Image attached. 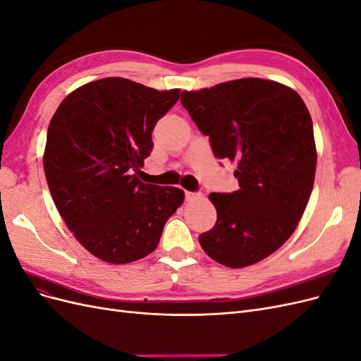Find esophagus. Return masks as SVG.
I'll return each instance as SVG.
<instances>
[{"label":"esophagus","instance_id":"34e87169","mask_svg":"<svg viewBox=\"0 0 361 361\" xmlns=\"http://www.w3.org/2000/svg\"><path fill=\"white\" fill-rule=\"evenodd\" d=\"M200 195H202L200 192H190V191H187V192H185V199L190 202V200H194V199H199Z\"/></svg>","mask_w":361,"mask_h":361}]
</instances>
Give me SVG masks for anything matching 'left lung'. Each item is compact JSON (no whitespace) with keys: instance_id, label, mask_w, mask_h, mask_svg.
<instances>
[{"instance_id":"left-lung-1","label":"left lung","mask_w":361,"mask_h":361,"mask_svg":"<svg viewBox=\"0 0 361 361\" xmlns=\"http://www.w3.org/2000/svg\"><path fill=\"white\" fill-rule=\"evenodd\" d=\"M180 102L214 155L236 164L239 183L209 194L216 223L200 245L228 268L257 264L288 241L310 199L316 147L307 106L289 87L260 78L185 90Z\"/></svg>"}]
</instances>
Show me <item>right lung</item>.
Segmentation results:
<instances>
[{
	"label": "right lung",
	"instance_id": "add662e5",
	"mask_svg": "<svg viewBox=\"0 0 361 361\" xmlns=\"http://www.w3.org/2000/svg\"><path fill=\"white\" fill-rule=\"evenodd\" d=\"M126 78H104L64 97L48 128L43 169L61 218L80 244L108 264L146 257L183 191L143 183L152 130L179 99Z\"/></svg>",
	"mask_w": 361,
	"mask_h": 361
}]
</instances>
